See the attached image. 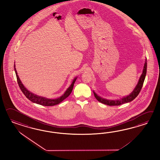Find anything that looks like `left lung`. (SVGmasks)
Segmentation results:
<instances>
[{
  "label": "left lung",
  "mask_w": 160,
  "mask_h": 160,
  "mask_svg": "<svg viewBox=\"0 0 160 160\" xmlns=\"http://www.w3.org/2000/svg\"><path fill=\"white\" fill-rule=\"evenodd\" d=\"M147 58H146L145 63H144V68H143V70H142V73L141 75L140 79L138 80V82L137 83L135 88L134 89L132 92H131L130 95H128L126 97H122V98L119 99V100H107L106 98H103L102 97H100L99 96L97 95L96 92L93 91L94 95L96 97V98L97 99L98 102L103 103L104 104L108 105V106H120V105L122 104H124L126 102H129L132 101L138 95V94L140 92L141 88L142 87L143 83H144V80H145L146 73H147Z\"/></svg>",
  "instance_id": "1"
}]
</instances>
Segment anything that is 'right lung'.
<instances>
[{"mask_svg":"<svg viewBox=\"0 0 160 160\" xmlns=\"http://www.w3.org/2000/svg\"><path fill=\"white\" fill-rule=\"evenodd\" d=\"M14 69H15V73H16V78H17L18 83L19 84L20 90L24 94V96L27 97L30 101L40 104V105H42V106H53L57 105L59 103H60L61 102H63L64 99H66L71 94V92L73 90L74 84L77 79V77L74 78L70 87L68 88V89L66 90V91L64 92L62 96L58 97V98H56V99H50V98H48L46 97L39 96L34 94L33 93L29 92V90H28V89L24 87L23 84H22V82L20 80L19 77L18 75L16 69L15 68V64H14Z\"/></svg>","mask_w":160,"mask_h":160,"instance_id":"1","label":"right lung"}]
</instances>
